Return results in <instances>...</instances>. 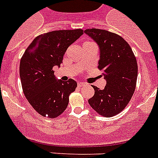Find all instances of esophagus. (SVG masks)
Here are the masks:
<instances>
[{
    "instance_id": "obj_1",
    "label": "esophagus",
    "mask_w": 158,
    "mask_h": 158,
    "mask_svg": "<svg viewBox=\"0 0 158 158\" xmlns=\"http://www.w3.org/2000/svg\"><path fill=\"white\" fill-rule=\"evenodd\" d=\"M85 85V83H84V82H78L77 83L78 87H82V86H84Z\"/></svg>"
}]
</instances>
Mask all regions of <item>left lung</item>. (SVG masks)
I'll use <instances>...</instances> for the list:
<instances>
[{"mask_svg": "<svg viewBox=\"0 0 158 158\" xmlns=\"http://www.w3.org/2000/svg\"><path fill=\"white\" fill-rule=\"evenodd\" d=\"M85 33L100 48L98 68L104 73L106 86L100 90L93 85L94 96L89 104L106 117L117 115L125 108L133 96L138 77V64L126 40L118 35L101 29H86Z\"/></svg>", "mask_w": 158, "mask_h": 158, "instance_id": "left-lung-1", "label": "left lung"}]
</instances>
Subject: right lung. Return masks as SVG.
<instances>
[{
	"mask_svg": "<svg viewBox=\"0 0 158 158\" xmlns=\"http://www.w3.org/2000/svg\"><path fill=\"white\" fill-rule=\"evenodd\" d=\"M83 35V30L47 32L35 39L26 49L19 63L23 93L39 114L55 118L66 109L69 96L77 84L73 79L57 80L53 70L60 67L67 48Z\"/></svg>",
	"mask_w": 158,
	"mask_h": 158,
	"instance_id": "obj_1",
	"label": "right lung"
}]
</instances>
